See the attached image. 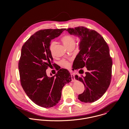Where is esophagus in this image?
Instances as JSON below:
<instances>
[{
	"mask_svg": "<svg viewBox=\"0 0 129 129\" xmlns=\"http://www.w3.org/2000/svg\"><path fill=\"white\" fill-rule=\"evenodd\" d=\"M71 77H72V81L74 82L75 81V78H74V75L73 74H71Z\"/></svg>",
	"mask_w": 129,
	"mask_h": 129,
	"instance_id": "esophagus-1",
	"label": "esophagus"
}]
</instances>
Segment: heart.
Segmentation results:
<instances>
[{"label":"heart","mask_w":129,"mask_h":129,"mask_svg":"<svg viewBox=\"0 0 129 129\" xmlns=\"http://www.w3.org/2000/svg\"><path fill=\"white\" fill-rule=\"evenodd\" d=\"M61 40L65 47L66 48H69L70 46H75V40L73 36L70 34H67L64 35V36L61 38ZM55 42H52L49 45V50L50 52L52 54L53 51V48L54 46L55 45ZM60 63L62 66L66 68H69L70 67V63L69 62L66 60H62L60 61Z\"/></svg>","instance_id":"obj_1"}]
</instances>
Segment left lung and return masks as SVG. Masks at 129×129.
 I'll return each mask as SVG.
<instances>
[{"mask_svg": "<svg viewBox=\"0 0 129 129\" xmlns=\"http://www.w3.org/2000/svg\"><path fill=\"white\" fill-rule=\"evenodd\" d=\"M66 30L80 39V51L73 67L75 70L85 67L87 70L85 76H75L85 87L78 99L85 103L94 102L104 95L110 84L112 60L109 47L103 37L95 30L83 26Z\"/></svg>", "mask_w": 129, "mask_h": 129, "instance_id": "left-lung-1", "label": "left lung"}]
</instances>
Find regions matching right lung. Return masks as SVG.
Instances as JSON below:
<instances>
[{"instance_id":"obj_1","label":"right lung","mask_w":129,"mask_h":129,"mask_svg":"<svg viewBox=\"0 0 129 129\" xmlns=\"http://www.w3.org/2000/svg\"><path fill=\"white\" fill-rule=\"evenodd\" d=\"M65 30H39L22 47L18 63L21 84L28 97L42 107L56 105L60 100L63 87L72 81L71 75L66 69H60L51 77L46 74V70L53 60L49 50L51 40Z\"/></svg>"}]
</instances>
